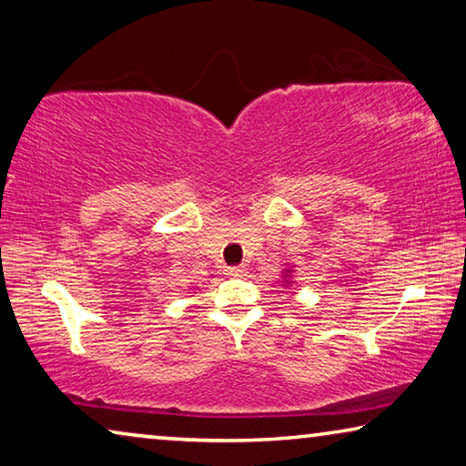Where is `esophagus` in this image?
<instances>
[{
	"label": "esophagus",
	"instance_id": "34e87169",
	"mask_svg": "<svg viewBox=\"0 0 466 466\" xmlns=\"http://www.w3.org/2000/svg\"><path fill=\"white\" fill-rule=\"evenodd\" d=\"M225 271H227L228 278H241V275L246 273V267L244 265H241V267H227Z\"/></svg>",
	"mask_w": 466,
	"mask_h": 466
}]
</instances>
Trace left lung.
<instances>
[{"mask_svg":"<svg viewBox=\"0 0 466 466\" xmlns=\"http://www.w3.org/2000/svg\"><path fill=\"white\" fill-rule=\"evenodd\" d=\"M281 283H283V288H289V286H294V267H288V268H283V275H281Z\"/></svg>","mask_w":466,"mask_h":466,"instance_id":"1","label":"left lung"}]
</instances>
